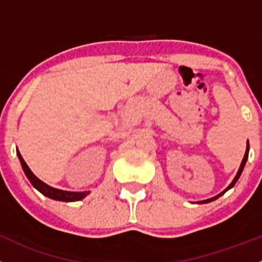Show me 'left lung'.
<instances>
[{
    "label": "left lung",
    "mask_w": 262,
    "mask_h": 262,
    "mask_svg": "<svg viewBox=\"0 0 262 262\" xmlns=\"http://www.w3.org/2000/svg\"><path fill=\"white\" fill-rule=\"evenodd\" d=\"M248 151H250V144H248V142H247V148H246V154H245V157H243L242 162H241L239 170H238L237 175H235V178H234V179H233V182L230 183V184L228 185V187H227V189H224V190H223L222 193H219V194H217V195H215V197H212V199H209V200H204V201H200L199 204H209V202H212V201H215V200H216V199H219L220 195H222V194H224V193L227 192V190H229L230 188H233V187H234V184H235V183H237V180L239 179L241 174H242V171H243V167H245L246 162H247V159H248Z\"/></svg>",
    "instance_id": "left-lung-1"
}]
</instances>
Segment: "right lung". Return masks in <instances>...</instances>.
Returning a JSON list of instances; mask_svg holds the SVG:
<instances>
[{
    "mask_svg": "<svg viewBox=\"0 0 262 262\" xmlns=\"http://www.w3.org/2000/svg\"><path fill=\"white\" fill-rule=\"evenodd\" d=\"M16 154L20 160V164H21L23 170H24L25 175H27V178L29 179V182L32 183L33 187H34L37 190H39L43 195L48 197V199L56 200V201L74 202V201H79V200H83L85 195L90 193V192H68V190H61V189H57V188L50 187V185L43 183L42 180L38 179V178L33 174L32 170L28 167L27 162L24 161V159H23L21 155H20V152L17 151Z\"/></svg>",
    "mask_w": 262,
    "mask_h": 262,
    "instance_id": "obj_1",
    "label": "right lung"
}]
</instances>
